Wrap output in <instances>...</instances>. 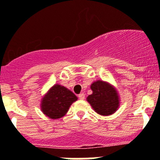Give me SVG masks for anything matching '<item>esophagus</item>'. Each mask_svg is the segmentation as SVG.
<instances>
[{"mask_svg": "<svg viewBox=\"0 0 160 160\" xmlns=\"http://www.w3.org/2000/svg\"><path fill=\"white\" fill-rule=\"evenodd\" d=\"M78 97H79V99H80V100H84V98H85V95H84V93H80V94H79Z\"/></svg>", "mask_w": 160, "mask_h": 160, "instance_id": "1", "label": "esophagus"}]
</instances>
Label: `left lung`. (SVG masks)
Here are the masks:
<instances>
[{
  "instance_id": "1",
  "label": "left lung",
  "mask_w": 160,
  "mask_h": 160,
  "mask_svg": "<svg viewBox=\"0 0 160 160\" xmlns=\"http://www.w3.org/2000/svg\"><path fill=\"white\" fill-rule=\"evenodd\" d=\"M92 93L87 97L96 113L101 116L112 115L120 106V97L118 92L110 83L97 80L90 85Z\"/></svg>"
}]
</instances>
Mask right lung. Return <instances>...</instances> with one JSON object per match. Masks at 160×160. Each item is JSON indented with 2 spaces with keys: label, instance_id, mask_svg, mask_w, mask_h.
Masks as SVG:
<instances>
[{
  "label": "right lung",
  "instance_id": "1",
  "mask_svg": "<svg viewBox=\"0 0 160 160\" xmlns=\"http://www.w3.org/2000/svg\"><path fill=\"white\" fill-rule=\"evenodd\" d=\"M77 97L64 86L55 84L47 91L41 100V110L51 119H59L64 116Z\"/></svg>",
  "mask_w": 160,
  "mask_h": 160
}]
</instances>
